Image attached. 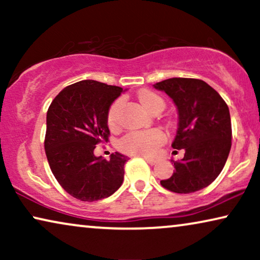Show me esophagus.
Here are the masks:
<instances>
[{
	"label": "esophagus",
	"mask_w": 260,
	"mask_h": 260,
	"mask_svg": "<svg viewBox=\"0 0 260 260\" xmlns=\"http://www.w3.org/2000/svg\"><path fill=\"white\" fill-rule=\"evenodd\" d=\"M144 159H145V161H147L150 166H155L156 163H157V159H154V158H147V157H145Z\"/></svg>",
	"instance_id": "obj_1"
}]
</instances>
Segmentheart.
Returning a JSON list of instances; mask_svg holds the SVG:
<instances>
[{
	"instance_id": "b5f03b06",
	"label": "heart",
	"mask_w": 260,
	"mask_h": 260,
	"mask_svg": "<svg viewBox=\"0 0 260 260\" xmlns=\"http://www.w3.org/2000/svg\"><path fill=\"white\" fill-rule=\"evenodd\" d=\"M138 101L141 105L149 112H155L157 110L165 109L166 103L158 94L151 91H142L138 94ZM123 106L122 99H117L110 106L108 112V124L111 129H116L119 125V115ZM165 134L161 130L151 129L145 131H131L125 135L120 141L122 150L129 154L151 156L154 155L158 148L165 143Z\"/></svg>"
}]
</instances>
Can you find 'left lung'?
<instances>
[{
  "label": "left lung",
  "instance_id": "left-lung-1",
  "mask_svg": "<svg viewBox=\"0 0 260 260\" xmlns=\"http://www.w3.org/2000/svg\"><path fill=\"white\" fill-rule=\"evenodd\" d=\"M154 87L166 92L176 106L179 123L172 147L184 150L181 161L172 159L175 172L161 181L162 187L179 194L204 189L219 176L229 157L232 145L229 106L200 79L170 78Z\"/></svg>",
  "mask_w": 260,
  "mask_h": 260
}]
</instances>
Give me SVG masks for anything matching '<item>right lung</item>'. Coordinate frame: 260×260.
Segmentation results:
<instances>
[{
    "label": "right lung",
    "mask_w": 260,
    "mask_h": 260,
    "mask_svg": "<svg viewBox=\"0 0 260 260\" xmlns=\"http://www.w3.org/2000/svg\"><path fill=\"white\" fill-rule=\"evenodd\" d=\"M123 88L81 80L63 88L46 117L45 151L53 175L70 195L81 201L109 198L122 186L127 156L110 159L94 155L95 144L109 141L108 112Z\"/></svg>",
    "instance_id": "right-lung-1"
}]
</instances>
